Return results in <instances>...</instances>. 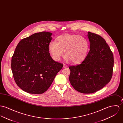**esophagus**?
I'll list each match as a JSON object with an SVG mask.
<instances>
[{
	"label": "esophagus",
	"mask_w": 123,
	"mask_h": 123,
	"mask_svg": "<svg viewBox=\"0 0 123 123\" xmlns=\"http://www.w3.org/2000/svg\"><path fill=\"white\" fill-rule=\"evenodd\" d=\"M63 67H64V68H67L68 66H67V65H66L65 64H63Z\"/></svg>",
	"instance_id": "esophagus-1"
}]
</instances>
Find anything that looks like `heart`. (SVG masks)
<instances>
[{"label": "heart", "mask_w": 123, "mask_h": 123, "mask_svg": "<svg viewBox=\"0 0 123 123\" xmlns=\"http://www.w3.org/2000/svg\"><path fill=\"white\" fill-rule=\"evenodd\" d=\"M89 48L88 41L84 37L76 34H64L58 36L51 42L48 49L52 58L59 61L63 55L65 60L73 64H78L86 58Z\"/></svg>", "instance_id": "b5f03b06"}]
</instances>
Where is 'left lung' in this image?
Returning <instances> with one entry per match:
<instances>
[{
  "label": "left lung",
  "instance_id": "obj_1",
  "mask_svg": "<svg viewBox=\"0 0 123 123\" xmlns=\"http://www.w3.org/2000/svg\"><path fill=\"white\" fill-rule=\"evenodd\" d=\"M90 51L84 61L69 66V80L73 88L83 93H92L103 88L112 76L114 57L106 41L99 35L88 32Z\"/></svg>",
  "mask_w": 123,
  "mask_h": 123
}]
</instances>
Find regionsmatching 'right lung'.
<instances>
[{"label": "right lung", "instance_id": "right-lung-1", "mask_svg": "<svg viewBox=\"0 0 123 123\" xmlns=\"http://www.w3.org/2000/svg\"><path fill=\"white\" fill-rule=\"evenodd\" d=\"M52 35L46 31L33 34L22 39L15 48L12 71L17 85L27 92L44 93L63 67L50 55L48 46Z\"/></svg>", "mask_w": 123, "mask_h": 123}]
</instances>
